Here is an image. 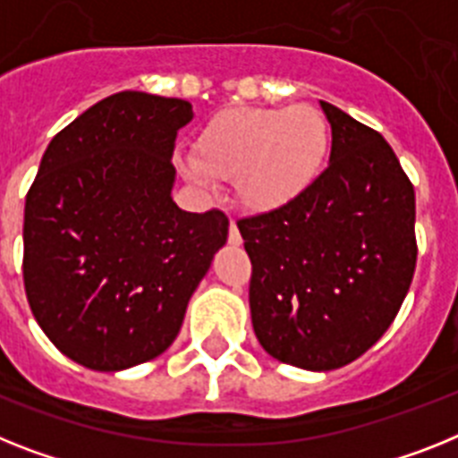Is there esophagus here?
I'll return each instance as SVG.
<instances>
[{
    "mask_svg": "<svg viewBox=\"0 0 458 458\" xmlns=\"http://www.w3.org/2000/svg\"><path fill=\"white\" fill-rule=\"evenodd\" d=\"M228 242H230V244H233V247H240V244H242V235H240V230H237L235 221H230Z\"/></svg>",
    "mask_w": 458,
    "mask_h": 458,
    "instance_id": "obj_1",
    "label": "esophagus"
}]
</instances>
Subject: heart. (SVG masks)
Masks as SVG:
<instances>
[{"instance_id":"heart-1","label":"heart","mask_w":458,"mask_h":458,"mask_svg":"<svg viewBox=\"0 0 458 458\" xmlns=\"http://www.w3.org/2000/svg\"><path fill=\"white\" fill-rule=\"evenodd\" d=\"M328 151L330 125L317 106H240L221 111L199 130L193 160H183L182 172L199 186L209 176L235 179L244 209L272 214L312 188Z\"/></svg>"}]
</instances>
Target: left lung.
Returning <instances> with one entry per match:
<instances>
[{
	"label": "left lung",
	"mask_w": 458,
	"mask_h": 458,
	"mask_svg": "<svg viewBox=\"0 0 458 458\" xmlns=\"http://www.w3.org/2000/svg\"><path fill=\"white\" fill-rule=\"evenodd\" d=\"M330 160L293 205L242 218L253 333L272 359L326 372L386 333L417 265L414 188L382 134L321 102Z\"/></svg>",
	"instance_id": "left-lung-1"
}]
</instances>
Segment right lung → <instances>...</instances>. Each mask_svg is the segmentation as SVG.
<instances>
[{"label": "right lung", "mask_w": 458, "mask_h": 458, "mask_svg": "<svg viewBox=\"0 0 458 458\" xmlns=\"http://www.w3.org/2000/svg\"><path fill=\"white\" fill-rule=\"evenodd\" d=\"M186 99L123 90L55 134L25 198L22 279L67 359L118 372L156 359L228 240V216L172 199Z\"/></svg>", "instance_id": "add662e5"}]
</instances>
